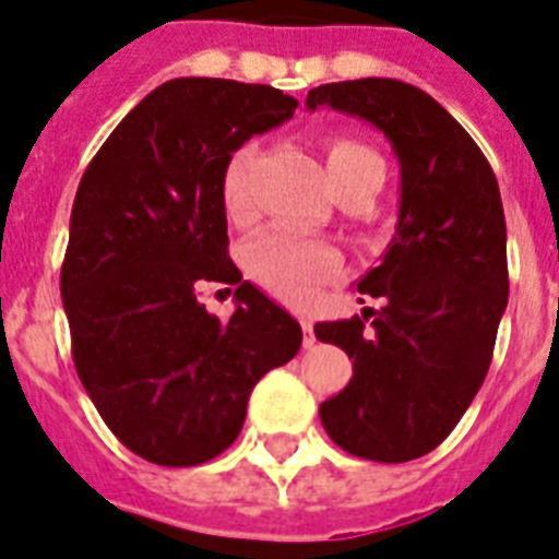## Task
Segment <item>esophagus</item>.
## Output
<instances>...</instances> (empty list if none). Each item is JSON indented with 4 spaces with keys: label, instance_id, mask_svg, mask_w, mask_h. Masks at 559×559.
<instances>
[{
    "label": "esophagus",
    "instance_id": "obj_1",
    "mask_svg": "<svg viewBox=\"0 0 559 559\" xmlns=\"http://www.w3.org/2000/svg\"><path fill=\"white\" fill-rule=\"evenodd\" d=\"M301 333H305V348H310L316 342V333H313V322L310 319H301Z\"/></svg>",
    "mask_w": 559,
    "mask_h": 559
}]
</instances>
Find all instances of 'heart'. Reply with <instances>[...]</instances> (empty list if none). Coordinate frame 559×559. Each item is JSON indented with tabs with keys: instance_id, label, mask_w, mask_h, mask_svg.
I'll list each match as a JSON object with an SVG mask.
<instances>
[{
	"instance_id": "heart-1",
	"label": "heart",
	"mask_w": 559,
	"mask_h": 559,
	"mask_svg": "<svg viewBox=\"0 0 559 559\" xmlns=\"http://www.w3.org/2000/svg\"><path fill=\"white\" fill-rule=\"evenodd\" d=\"M258 156V144H240L226 162L223 170V202L231 217H246L252 209V165ZM328 179L336 191L348 179L368 168L382 165L380 156L362 142L336 135L324 147ZM246 266L272 296L301 305L313 296V289L324 278H331L340 266V252L322 240H307L287 228H266L246 243Z\"/></svg>"
}]
</instances>
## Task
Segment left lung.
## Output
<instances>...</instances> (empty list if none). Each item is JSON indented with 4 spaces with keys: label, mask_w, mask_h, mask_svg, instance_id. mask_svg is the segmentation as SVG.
Returning <instances> with one entry per match:
<instances>
[{
    "label": "left lung",
    "mask_w": 559,
    "mask_h": 559,
    "mask_svg": "<svg viewBox=\"0 0 559 559\" xmlns=\"http://www.w3.org/2000/svg\"><path fill=\"white\" fill-rule=\"evenodd\" d=\"M316 107L377 127L400 165L397 231L357 284L382 307L316 324L319 340L354 359L350 382L319 415L350 455L420 459L455 429L493 359L508 307L499 182L467 130L412 83H324L307 92V109Z\"/></svg>",
    "instance_id": "obj_1"
}]
</instances>
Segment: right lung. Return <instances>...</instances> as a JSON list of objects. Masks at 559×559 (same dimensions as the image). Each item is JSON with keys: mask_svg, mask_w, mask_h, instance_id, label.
I'll list each match as a JSON object with an SVG mask.
<instances>
[{"mask_svg": "<svg viewBox=\"0 0 559 559\" xmlns=\"http://www.w3.org/2000/svg\"><path fill=\"white\" fill-rule=\"evenodd\" d=\"M298 100L261 83L177 78L135 104L74 193L60 296L83 389L127 450L193 467L240 435L254 382L301 348L287 310L228 258L223 170ZM205 280L235 283L219 323Z\"/></svg>", "mask_w": 559, "mask_h": 559, "instance_id": "right-lung-1", "label": "right lung"}]
</instances>
